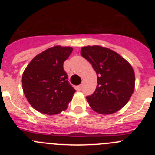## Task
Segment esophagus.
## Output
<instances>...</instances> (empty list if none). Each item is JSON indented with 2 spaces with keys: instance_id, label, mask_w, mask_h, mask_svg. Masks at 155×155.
Instances as JSON below:
<instances>
[{
  "instance_id": "1",
  "label": "esophagus",
  "mask_w": 155,
  "mask_h": 155,
  "mask_svg": "<svg viewBox=\"0 0 155 155\" xmlns=\"http://www.w3.org/2000/svg\"><path fill=\"white\" fill-rule=\"evenodd\" d=\"M81 89H82V84L77 87V90H78V91H81Z\"/></svg>"
}]
</instances>
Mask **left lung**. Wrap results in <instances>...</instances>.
Returning <instances> with one entry per match:
<instances>
[{
  "label": "left lung",
  "instance_id": "obj_1",
  "mask_svg": "<svg viewBox=\"0 0 155 155\" xmlns=\"http://www.w3.org/2000/svg\"><path fill=\"white\" fill-rule=\"evenodd\" d=\"M81 54L97 74L96 89L86 97L91 109L104 115L120 110L134 91L135 74L130 64L115 51L100 46H84Z\"/></svg>",
  "mask_w": 155,
  "mask_h": 155
}]
</instances>
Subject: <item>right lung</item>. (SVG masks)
<instances>
[{"label":"right lung","mask_w":155,"mask_h":155,"mask_svg":"<svg viewBox=\"0 0 155 155\" xmlns=\"http://www.w3.org/2000/svg\"><path fill=\"white\" fill-rule=\"evenodd\" d=\"M73 51L56 46L35 56L22 74V88L30 105L39 113L55 115L68 108L75 92L69 84L64 63Z\"/></svg>","instance_id":"add662e5"}]
</instances>
